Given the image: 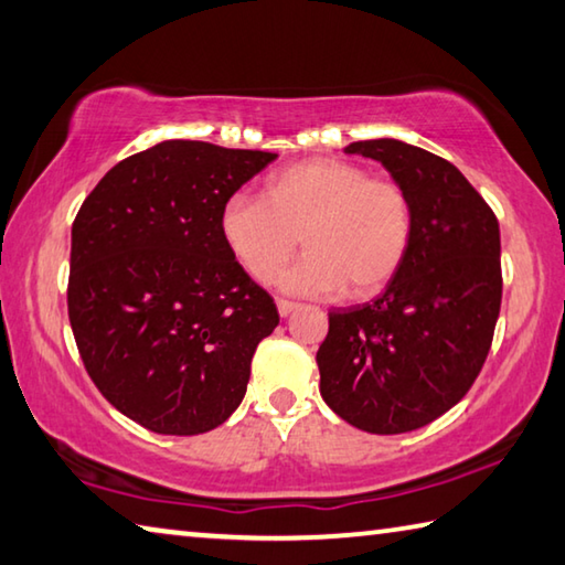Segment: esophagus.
<instances>
[{"label":"esophagus","instance_id":"obj_1","mask_svg":"<svg viewBox=\"0 0 565 565\" xmlns=\"http://www.w3.org/2000/svg\"><path fill=\"white\" fill-rule=\"evenodd\" d=\"M300 305L292 302V300H277V312H280V318H288V315H292L295 310H298Z\"/></svg>","mask_w":565,"mask_h":565}]
</instances>
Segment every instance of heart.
Listing matches in <instances>:
<instances>
[{
    "label": "heart",
    "instance_id": "heart-1",
    "mask_svg": "<svg viewBox=\"0 0 565 565\" xmlns=\"http://www.w3.org/2000/svg\"><path fill=\"white\" fill-rule=\"evenodd\" d=\"M223 243L257 282H270L302 237L305 253L277 277L282 290L367 298L409 253L412 198L362 166L310 158L273 173L263 195L233 193L217 215Z\"/></svg>",
    "mask_w": 565,
    "mask_h": 565
}]
</instances>
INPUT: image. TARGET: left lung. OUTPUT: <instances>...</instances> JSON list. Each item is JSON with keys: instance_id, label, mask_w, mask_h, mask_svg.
Masks as SVG:
<instances>
[{"instance_id": "left-lung-1", "label": "left lung", "mask_w": 565, "mask_h": 565, "mask_svg": "<svg viewBox=\"0 0 565 565\" xmlns=\"http://www.w3.org/2000/svg\"><path fill=\"white\" fill-rule=\"evenodd\" d=\"M344 153L387 168L412 198L414 233L377 298L330 310L318 350L328 407L370 434H404L449 412L487 360L501 310V235L457 166L397 138Z\"/></svg>"}]
</instances>
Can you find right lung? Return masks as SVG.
<instances>
[{"instance_id":"1","label":"right lung","mask_w":565,"mask_h":565,"mask_svg":"<svg viewBox=\"0 0 565 565\" xmlns=\"http://www.w3.org/2000/svg\"><path fill=\"white\" fill-rule=\"evenodd\" d=\"M275 158L173 138L116 163L78 207L68 322L98 392L146 429L193 437L241 407L280 315L217 215Z\"/></svg>"}]
</instances>
